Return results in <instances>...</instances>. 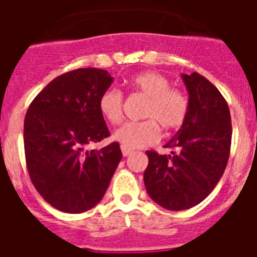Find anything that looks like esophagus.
<instances>
[{"mask_svg":"<svg viewBox=\"0 0 257 257\" xmlns=\"http://www.w3.org/2000/svg\"><path fill=\"white\" fill-rule=\"evenodd\" d=\"M121 151H122V154H123V157H127L130 156L131 153H133V151L128 148H126V147H121Z\"/></svg>","mask_w":257,"mask_h":257,"instance_id":"esophagus-1","label":"esophagus"}]
</instances>
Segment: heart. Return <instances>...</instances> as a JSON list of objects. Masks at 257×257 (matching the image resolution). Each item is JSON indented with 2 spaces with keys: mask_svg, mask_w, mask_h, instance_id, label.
<instances>
[{
  "mask_svg": "<svg viewBox=\"0 0 257 257\" xmlns=\"http://www.w3.org/2000/svg\"><path fill=\"white\" fill-rule=\"evenodd\" d=\"M135 92L147 97L140 122H127L117 128L114 140L128 149L143 148L160 138V127L166 133L183 126L189 110L188 96L179 88L171 87L167 77L158 72H143L130 81ZM99 110L105 121L118 124L123 119V94L117 88H108L99 99Z\"/></svg>",
  "mask_w": 257,
  "mask_h": 257,
  "instance_id": "obj_1",
  "label": "heart"
}]
</instances>
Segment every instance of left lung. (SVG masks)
<instances>
[{
	"mask_svg": "<svg viewBox=\"0 0 257 257\" xmlns=\"http://www.w3.org/2000/svg\"><path fill=\"white\" fill-rule=\"evenodd\" d=\"M189 110L178 134L165 145L171 154L147 151L144 184L149 197L163 208L188 210L216 187L230 154L231 119L226 100L198 73L183 74Z\"/></svg>",
	"mask_w": 257,
	"mask_h": 257,
	"instance_id": "1",
	"label": "left lung"
}]
</instances>
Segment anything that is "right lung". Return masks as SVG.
<instances>
[{
    "instance_id": "obj_1",
    "label": "right lung",
    "mask_w": 257,
    "mask_h": 257,
    "mask_svg": "<svg viewBox=\"0 0 257 257\" xmlns=\"http://www.w3.org/2000/svg\"><path fill=\"white\" fill-rule=\"evenodd\" d=\"M113 77L81 68L52 79L33 99L24 119V152L29 178L56 210L81 213L97 205L122 158L118 143L86 151L108 138L99 99Z\"/></svg>"
}]
</instances>
